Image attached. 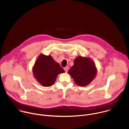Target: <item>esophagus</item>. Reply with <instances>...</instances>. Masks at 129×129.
<instances>
[{
  "mask_svg": "<svg viewBox=\"0 0 129 129\" xmlns=\"http://www.w3.org/2000/svg\"><path fill=\"white\" fill-rule=\"evenodd\" d=\"M64 70L65 71V72H67L68 70V67L66 66V67H65L64 68Z\"/></svg>",
  "mask_w": 129,
  "mask_h": 129,
  "instance_id": "obj_1",
  "label": "esophagus"
}]
</instances>
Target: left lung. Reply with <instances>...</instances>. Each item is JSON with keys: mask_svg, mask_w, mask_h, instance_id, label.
I'll use <instances>...</instances> for the list:
<instances>
[{"mask_svg": "<svg viewBox=\"0 0 129 129\" xmlns=\"http://www.w3.org/2000/svg\"><path fill=\"white\" fill-rule=\"evenodd\" d=\"M68 73L77 85L85 86L94 79L96 69L94 63L89 58L78 57L75 60L74 65Z\"/></svg>", "mask_w": 129, "mask_h": 129, "instance_id": "left-lung-1", "label": "left lung"}]
</instances>
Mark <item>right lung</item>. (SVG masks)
<instances>
[{
    "mask_svg": "<svg viewBox=\"0 0 129 129\" xmlns=\"http://www.w3.org/2000/svg\"><path fill=\"white\" fill-rule=\"evenodd\" d=\"M65 71L50 56L41 54L33 67L35 78L42 85L49 87L53 84L60 73Z\"/></svg>",
    "mask_w": 129,
    "mask_h": 129,
    "instance_id": "add662e5",
    "label": "right lung"
}]
</instances>
